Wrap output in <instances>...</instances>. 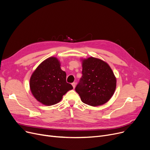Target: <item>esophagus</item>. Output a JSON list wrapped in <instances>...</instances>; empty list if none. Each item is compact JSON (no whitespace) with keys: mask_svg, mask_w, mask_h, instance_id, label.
I'll list each match as a JSON object with an SVG mask.
<instances>
[{"mask_svg":"<svg viewBox=\"0 0 150 150\" xmlns=\"http://www.w3.org/2000/svg\"><path fill=\"white\" fill-rule=\"evenodd\" d=\"M72 86H73V88H75L76 87V83L74 82L73 83H72Z\"/></svg>","mask_w":150,"mask_h":150,"instance_id":"obj_1","label":"esophagus"}]
</instances>
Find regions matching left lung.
Segmentation results:
<instances>
[{
  "instance_id": "obj_1",
  "label": "left lung",
  "mask_w": 150,
  "mask_h": 150,
  "mask_svg": "<svg viewBox=\"0 0 150 150\" xmlns=\"http://www.w3.org/2000/svg\"><path fill=\"white\" fill-rule=\"evenodd\" d=\"M82 78L75 88L84 103L103 105L111 98L116 88V77L108 63L99 58H81Z\"/></svg>"
}]
</instances>
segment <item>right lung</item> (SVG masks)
Returning a JSON list of instances; mask_svg holds the SVG:
<instances>
[{
	"mask_svg": "<svg viewBox=\"0 0 150 150\" xmlns=\"http://www.w3.org/2000/svg\"><path fill=\"white\" fill-rule=\"evenodd\" d=\"M59 60L50 57L43 61L31 75L30 89L33 97L46 106L57 104L72 86L66 82V73L61 70Z\"/></svg>",
	"mask_w": 150,
	"mask_h": 150,
	"instance_id": "obj_1",
	"label": "right lung"
}]
</instances>
